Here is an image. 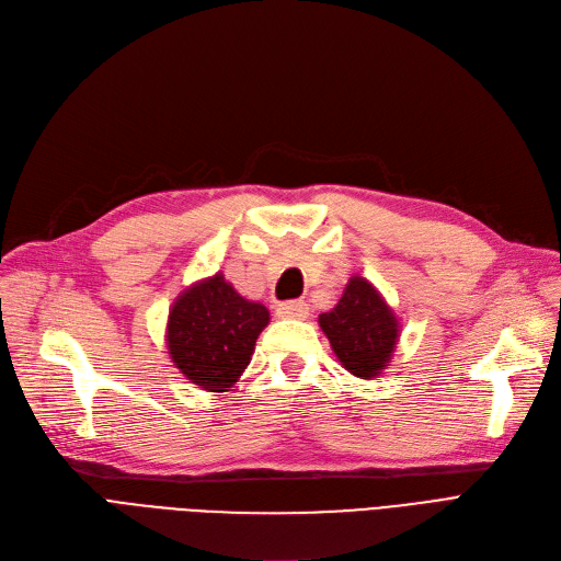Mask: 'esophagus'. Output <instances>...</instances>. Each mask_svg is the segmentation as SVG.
<instances>
[{
	"mask_svg": "<svg viewBox=\"0 0 561 561\" xmlns=\"http://www.w3.org/2000/svg\"><path fill=\"white\" fill-rule=\"evenodd\" d=\"M308 312L310 310L306 301H283L276 308V316L283 320H306Z\"/></svg>",
	"mask_w": 561,
	"mask_h": 561,
	"instance_id": "obj_1",
	"label": "esophagus"
}]
</instances>
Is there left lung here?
<instances>
[{
  "label": "left lung",
  "mask_w": 561,
  "mask_h": 561,
  "mask_svg": "<svg viewBox=\"0 0 561 561\" xmlns=\"http://www.w3.org/2000/svg\"><path fill=\"white\" fill-rule=\"evenodd\" d=\"M318 322L341 366L354 377L370 379L389 366L400 327L389 304L366 278L352 276L339 304L322 312Z\"/></svg>",
  "instance_id": "8db88e82"
}]
</instances>
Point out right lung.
<instances>
[{
  "label": "right lung",
  "instance_id": "obj_1",
  "mask_svg": "<svg viewBox=\"0 0 561 561\" xmlns=\"http://www.w3.org/2000/svg\"><path fill=\"white\" fill-rule=\"evenodd\" d=\"M268 310L243 299L222 274L184 289L170 308L168 352L172 364L205 391H230L251 364Z\"/></svg>",
  "mask_w": 561,
  "mask_h": 561
}]
</instances>
